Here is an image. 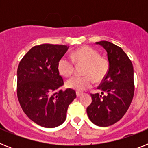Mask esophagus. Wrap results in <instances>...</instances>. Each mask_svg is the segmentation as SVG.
<instances>
[{"label": "esophagus", "mask_w": 148, "mask_h": 148, "mask_svg": "<svg viewBox=\"0 0 148 148\" xmlns=\"http://www.w3.org/2000/svg\"><path fill=\"white\" fill-rule=\"evenodd\" d=\"M82 95V92H76V96L77 97H80L81 95Z\"/></svg>", "instance_id": "obj_1"}]
</instances>
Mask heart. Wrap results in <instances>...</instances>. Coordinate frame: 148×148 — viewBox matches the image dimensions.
I'll use <instances>...</instances> for the list:
<instances>
[{"instance_id": "heart-1", "label": "heart", "mask_w": 148, "mask_h": 148, "mask_svg": "<svg viewBox=\"0 0 148 148\" xmlns=\"http://www.w3.org/2000/svg\"><path fill=\"white\" fill-rule=\"evenodd\" d=\"M71 58L62 57L58 63V70L61 75L70 77L74 73L75 64H83L84 76H75L66 82L67 88L83 92L90 88L95 82H100L106 77L109 70V63L106 58L101 57L97 50L90 47H82L74 51Z\"/></svg>"}]
</instances>
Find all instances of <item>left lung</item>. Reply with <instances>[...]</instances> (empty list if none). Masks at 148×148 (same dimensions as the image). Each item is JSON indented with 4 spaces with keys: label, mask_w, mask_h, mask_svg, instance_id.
<instances>
[{
    "label": "left lung",
    "mask_w": 148,
    "mask_h": 148,
    "mask_svg": "<svg viewBox=\"0 0 148 148\" xmlns=\"http://www.w3.org/2000/svg\"><path fill=\"white\" fill-rule=\"evenodd\" d=\"M95 44L108 53L109 70L98 87L101 94H91L92 103L87 113L95 125L108 127L119 121L131 104L134 94L133 66L121 47L106 40Z\"/></svg>",
    "instance_id": "obj_1"
}]
</instances>
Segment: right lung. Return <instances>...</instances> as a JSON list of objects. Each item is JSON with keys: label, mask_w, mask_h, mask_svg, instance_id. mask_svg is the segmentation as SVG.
Listing matches in <instances>:
<instances>
[{"label": "right lung", "mask_w": 148, "mask_h": 148, "mask_svg": "<svg viewBox=\"0 0 148 148\" xmlns=\"http://www.w3.org/2000/svg\"><path fill=\"white\" fill-rule=\"evenodd\" d=\"M69 49L65 45L35 46L23 56L17 71V95L22 110L30 119L44 127L61 125L70 103L76 98L64 84L58 63Z\"/></svg>", "instance_id": "1"}]
</instances>
